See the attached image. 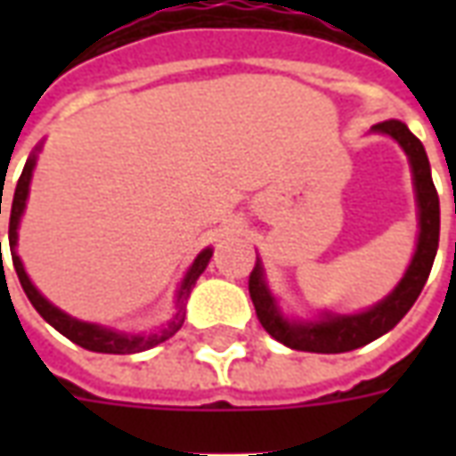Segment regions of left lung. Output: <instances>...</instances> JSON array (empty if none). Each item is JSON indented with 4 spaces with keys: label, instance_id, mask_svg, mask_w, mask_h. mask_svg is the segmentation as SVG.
Returning a JSON list of instances; mask_svg holds the SVG:
<instances>
[{
    "label": "left lung",
    "instance_id": "1",
    "mask_svg": "<svg viewBox=\"0 0 456 456\" xmlns=\"http://www.w3.org/2000/svg\"><path fill=\"white\" fill-rule=\"evenodd\" d=\"M373 134L391 136L408 156L412 170V188H415V205H418V244L408 271L403 273L398 286L376 305L366 307L362 313H330L322 310L313 320H290L281 313L276 296L266 283V271L261 258L248 276V293L256 307L258 322L268 335L297 352L315 354H342L359 349L363 344L379 339L401 322L412 303L420 296L425 281L430 276L432 261L440 244V198L432 183L430 160L422 149L420 139L412 134L403 121L388 119L373 124Z\"/></svg>",
    "mask_w": 456,
    "mask_h": 456
}]
</instances>
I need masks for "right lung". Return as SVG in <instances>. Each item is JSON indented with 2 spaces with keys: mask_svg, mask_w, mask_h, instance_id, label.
I'll list each match as a JSON object with an SVG mask.
<instances>
[{
  "mask_svg": "<svg viewBox=\"0 0 456 456\" xmlns=\"http://www.w3.org/2000/svg\"><path fill=\"white\" fill-rule=\"evenodd\" d=\"M38 151L41 146H36V151L26 160L24 170H21V178L16 183L14 200H12V215H9V248H12V261H14L16 276H19V283L24 288L26 297L31 300V305L36 307V313L44 317L45 322L51 327H55L63 337H68L70 342L80 344L83 349H90V352L100 354H139L146 352L156 344L166 342L170 337L178 332L183 322H185V315H183V305L188 300L190 290L195 286V281L200 278V273L208 268L209 258H212V247L202 248L195 261L190 264L188 273L180 281L178 297H175V315L170 317L166 325L151 332V335H131V332H119V330H112V327L97 325V322H85V320H77V317L68 315L61 307H55L48 297L41 296V290L31 283V278L26 273L21 258L16 254V244H19V224H21V215L26 209V200H28V190H31V175H34L36 159H38ZM0 215H2V198H0ZM2 247V241H0Z\"/></svg>",
  "mask_w": 456,
  "mask_h": 456,
  "instance_id": "add662e5",
  "label": "right lung"
}]
</instances>
